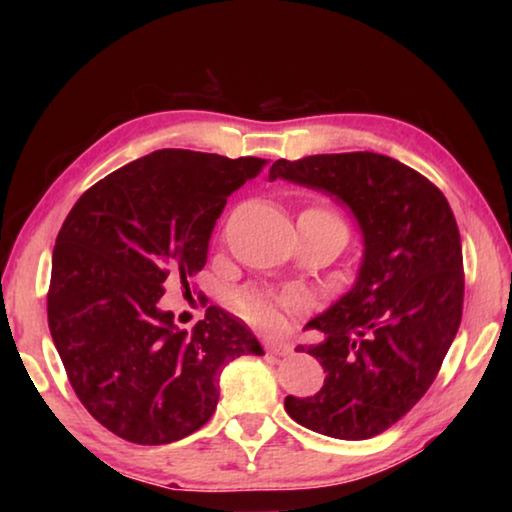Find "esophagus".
<instances>
[{
  "mask_svg": "<svg viewBox=\"0 0 512 512\" xmlns=\"http://www.w3.org/2000/svg\"><path fill=\"white\" fill-rule=\"evenodd\" d=\"M266 350L271 354H277V357H287V354L293 352V345L289 341H282V339H268Z\"/></svg>",
  "mask_w": 512,
  "mask_h": 512,
  "instance_id": "1",
  "label": "esophagus"
}]
</instances>
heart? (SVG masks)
<instances>
[{"label": "heart", "instance_id": "obj_1", "mask_svg": "<svg viewBox=\"0 0 512 512\" xmlns=\"http://www.w3.org/2000/svg\"><path fill=\"white\" fill-rule=\"evenodd\" d=\"M307 212L323 214L327 219L341 221V216L327 210V207H309ZM232 307H235L237 314L253 323L257 327H280L284 318L291 311H298L302 307V300L298 293H273L259 287H244L239 289L235 296H232Z\"/></svg>", "mask_w": 512, "mask_h": 512}]
</instances>
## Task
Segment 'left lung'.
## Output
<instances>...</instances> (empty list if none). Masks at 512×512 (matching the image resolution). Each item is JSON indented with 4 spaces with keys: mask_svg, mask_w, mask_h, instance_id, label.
<instances>
[{
    "mask_svg": "<svg viewBox=\"0 0 512 512\" xmlns=\"http://www.w3.org/2000/svg\"><path fill=\"white\" fill-rule=\"evenodd\" d=\"M277 178L341 198L366 246L352 291L307 325L323 332V341L302 348L325 368L323 388L289 395L284 409L329 438L379 436L429 391L461 325L454 212L422 173L370 151L275 160Z\"/></svg>",
    "mask_w": 512,
    "mask_h": 512,
    "instance_id": "1",
    "label": "left lung"
}]
</instances>
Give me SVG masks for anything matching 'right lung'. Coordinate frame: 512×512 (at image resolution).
Returning <instances> with one entry per match:
<instances>
[{
	"mask_svg": "<svg viewBox=\"0 0 512 512\" xmlns=\"http://www.w3.org/2000/svg\"><path fill=\"white\" fill-rule=\"evenodd\" d=\"M264 164L155 151L92 185L58 232L51 339L81 404L128 443L167 445L201 429L216 411L225 363L264 354L221 307H207L192 334L162 309L171 280L189 291L225 201Z\"/></svg>",
	"mask_w": 512,
	"mask_h": 512,
	"instance_id": "right-lung-1",
	"label": "right lung"
}]
</instances>
